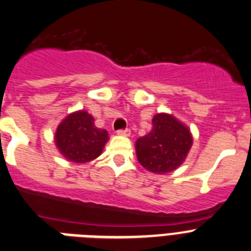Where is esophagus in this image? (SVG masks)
<instances>
[{
	"label": "esophagus",
	"instance_id": "esophagus-1",
	"mask_svg": "<svg viewBox=\"0 0 251 251\" xmlns=\"http://www.w3.org/2000/svg\"><path fill=\"white\" fill-rule=\"evenodd\" d=\"M131 131L128 128H125V130H119L117 131V135H121V136H130Z\"/></svg>",
	"mask_w": 251,
	"mask_h": 251
}]
</instances>
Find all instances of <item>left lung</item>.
Listing matches in <instances>:
<instances>
[{"label":"left lung","mask_w":251,"mask_h":251,"mask_svg":"<svg viewBox=\"0 0 251 251\" xmlns=\"http://www.w3.org/2000/svg\"><path fill=\"white\" fill-rule=\"evenodd\" d=\"M193 145V136L186 125L169 114H156L152 128L135 144L140 164L153 174L173 173L185 161Z\"/></svg>","instance_id":"obj_1"}]
</instances>
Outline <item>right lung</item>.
I'll return each instance as SVG.
<instances>
[{"mask_svg":"<svg viewBox=\"0 0 251 251\" xmlns=\"http://www.w3.org/2000/svg\"><path fill=\"white\" fill-rule=\"evenodd\" d=\"M94 117L85 110L66 116L57 126L55 144L69 161L85 164L101 155L109 134L95 126Z\"/></svg>","mask_w":251,"mask_h":251,"instance_id":"add662e5","label":"right lung"}]
</instances>
